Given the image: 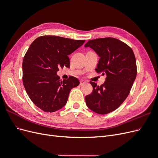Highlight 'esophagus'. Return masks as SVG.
<instances>
[{"label": "esophagus", "mask_w": 158, "mask_h": 158, "mask_svg": "<svg viewBox=\"0 0 158 158\" xmlns=\"http://www.w3.org/2000/svg\"><path fill=\"white\" fill-rule=\"evenodd\" d=\"M85 83H86V82H85V81H84V80H80V85H84V84H85Z\"/></svg>", "instance_id": "obj_1"}]
</instances>
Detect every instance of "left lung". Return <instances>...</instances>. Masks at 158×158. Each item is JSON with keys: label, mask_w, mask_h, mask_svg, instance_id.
Segmentation results:
<instances>
[{"label": "left lung", "mask_w": 158, "mask_h": 158, "mask_svg": "<svg viewBox=\"0 0 158 158\" xmlns=\"http://www.w3.org/2000/svg\"><path fill=\"white\" fill-rule=\"evenodd\" d=\"M84 47L99 56L95 71L107 76L100 86L90 82L93 91L85 96V103L95 113L107 114L120 106L130 93L136 77L135 54L125 43L112 37L89 40Z\"/></svg>", "instance_id": "obj_1"}]
</instances>
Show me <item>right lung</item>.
Here are the masks:
<instances>
[{
	"mask_svg": "<svg viewBox=\"0 0 158 158\" xmlns=\"http://www.w3.org/2000/svg\"><path fill=\"white\" fill-rule=\"evenodd\" d=\"M84 42L44 35L34 40L27 51L22 63L23 84L32 102L44 111L55 112L63 108L71 89L80 84L74 76L60 80L57 72L60 67H70L68 56Z\"/></svg>",
	"mask_w": 158,
	"mask_h": 158,
	"instance_id": "add662e5",
	"label": "right lung"
}]
</instances>
